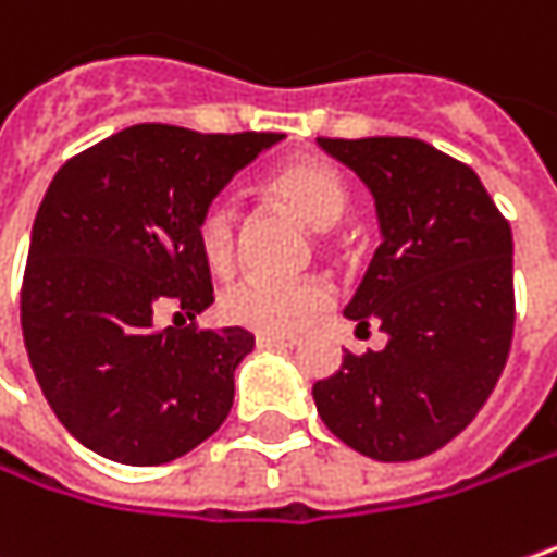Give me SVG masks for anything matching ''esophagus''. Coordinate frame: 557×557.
I'll return each instance as SVG.
<instances>
[{"label": "esophagus", "instance_id": "1", "mask_svg": "<svg viewBox=\"0 0 557 557\" xmlns=\"http://www.w3.org/2000/svg\"><path fill=\"white\" fill-rule=\"evenodd\" d=\"M255 344H258V347H268V350H289V347H296V337H283V334H255Z\"/></svg>", "mask_w": 557, "mask_h": 557}]
</instances>
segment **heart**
Segmentation results:
<instances>
[{
	"instance_id": "obj_1",
	"label": "heart",
	"mask_w": 557,
	"mask_h": 557,
	"mask_svg": "<svg viewBox=\"0 0 557 557\" xmlns=\"http://www.w3.org/2000/svg\"><path fill=\"white\" fill-rule=\"evenodd\" d=\"M264 190L302 226L325 235L350 210L344 175L322 159H293L264 181ZM197 248L210 271L226 274L238 251V213L228 200H213L197 220ZM329 306L319 280L242 277L220 296V312L232 325L261 334H293Z\"/></svg>"
}]
</instances>
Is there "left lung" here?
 Returning <instances> with one entry per match:
<instances>
[{
    "label": "left lung",
    "instance_id": "left-lung-1",
    "mask_svg": "<svg viewBox=\"0 0 557 557\" xmlns=\"http://www.w3.org/2000/svg\"><path fill=\"white\" fill-rule=\"evenodd\" d=\"M367 184L382 245L344 315L382 350L312 385L325 428L380 462L436 453L472 424L513 337V235L479 175L411 136L319 139Z\"/></svg>",
    "mask_w": 557,
    "mask_h": 557
}]
</instances>
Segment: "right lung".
I'll use <instances>...</instances> for the list:
<instances>
[{
	"label": "right lung",
	"mask_w": 557,
	"mask_h": 557,
	"mask_svg": "<svg viewBox=\"0 0 557 557\" xmlns=\"http://www.w3.org/2000/svg\"><path fill=\"white\" fill-rule=\"evenodd\" d=\"M283 133L136 124L70 159L30 228L22 334L60 424L121 466H162L228 418L245 329L159 332L213 302L197 220Z\"/></svg>",
	"instance_id": "1"
}]
</instances>
